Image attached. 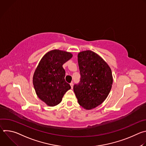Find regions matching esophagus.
I'll list each match as a JSON object with an SVG mask.
<instances>
[{
	"instance_id": "esophagus-1",
	"label": "esophagus",
	"mask_w": 146,
	"mask_h": 146,
	"mask_svg": "<svg viewBox=\"0 0 146 146\" xmlns=\"http://www.w3.org/2000/svg\"><path fill=\"white\" fill-rule=\"evenodd\" d=\"M70 86H71V88H73V82H71L70 84Z\"/></svg>"
}]
</instances>
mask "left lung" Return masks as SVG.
Masks as SVG:
<instances>
[{
    "mask_svg": "<svg viewBox=\"0 0 146 146\" xmlns=\"http://www.w3.org/2000/svg\"><path fill=\"white\" fill-rule=\"evenodd\" d=\"M80 79L73 86L79 105L92 109L108 97L113 84L111 70L106 62L97 54L88 50L78 55Z\"/></svg>",
    "mask_w": 146,
    "mask_h": 146,
    "instance_id": "1",
    "label": "left lung"
}]
</instances>
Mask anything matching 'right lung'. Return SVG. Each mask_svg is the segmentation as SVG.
<instances>
[{
  "mask_svg": "<svg viewBox=\"0 0 146 146\" xmlns=\"http://www.w3.org/2000/svg\"><path fill=\"white\" fill-rule=\"evenodd\" d=\"M72 54L58 50L47 52L40 61L33 77V84L38 97L49 106H56L71 88L65 80L62 67Z\"/></svg>",
  "mask_w": 146,
  "mask_h": 146,
  "instance_id": "add662e5",
  "label": "right lung"
}]
</instances>
